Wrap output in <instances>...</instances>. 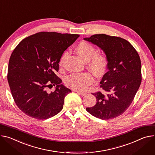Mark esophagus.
Here are the masks:
<instances>
[{
	"label": "esophagus",
	"instance_id": "obj_1",
	"mask_svg": "<svg viewBox=\"0 0 155 155\" xmlns=\"http://www.w3.org/2000/svg\"><path fill=\"white\" fill-rule=\"evenodd\" d=\"M74 91L77 92V93L78 94H80L81 96H85V95L86 94V93H83V92H81V91H78V90H75Z\"/></svg>",
	"mask_w": 155,
	"mask_h": 155
}]
</instances>
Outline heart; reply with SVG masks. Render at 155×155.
<instances>
[{
	"instance_id": "b5f03b06",
	"label": "heart",
	"mask_w": 155,
	"mask_h": 155,
	"mask_svg": "<svg viewBox=\"0 0 155 155\" xmlns=\"http://www.w3.org/2000/svg\"><path fill=\"white\" fill-rule=\"evenodd\" d=\"M77 54L85 61L87 67L96 75H100L107 66V58L103 53H95L96 49L86 41H82L75 47ZM66 56L65 52L60 60L59 65L62 66ZM94 82V77L89 72L75 73L70 75L65 79L66 85L78 91H83Z\"/></svg>"
}]
</instances>
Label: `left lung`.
Returning a JSON list of instances; mask_svg holds the SVG:
<instances>
[{
    "instance_id": "8db88e82",
    "label": "left lung",
    "mask_w": 155,
    "mask_h": 155,
    "mask_svg": "<svg viewBox=\"0 0 155 155\" xmlns=\"http://www.w3.org/2000/svg\"><path fill=\"white\" fill-rule=\"evenodd\" d=\"M83 39L103 51L108 70L100 81L101 88L107 94L100 91L93 93L96 103L86 109L103 120L116 118L130 106L141 84L140 56L129 41L119 37L100 34Z\"/></svg>"
}]
</instances>
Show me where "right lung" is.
Here are the masks:
<instances>
[{
	"label": "right lung",
	"instance_id": "right-lung-1",
	"mask_svg": "<svg viewBox=\"0 0 155 155\" xmlns=\"http://www.w3.org/2000/svg\"><path fill=\"white\" fill-rule=\"evenodd\" d=\"M79 37L75 34L40 32L23 39L8 62L7 80L14 101L25 114L43 120L58 114L72 92L55 74L64 52ZM56 85L54 92L47 87Z\"/></svg>",
	"mask_w": 155,
	"mask_h": 155
}]
</instances>
